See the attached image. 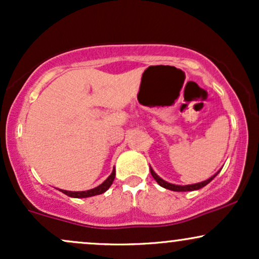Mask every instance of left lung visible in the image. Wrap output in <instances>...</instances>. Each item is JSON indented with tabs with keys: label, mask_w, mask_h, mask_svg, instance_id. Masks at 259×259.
<instances>
[{
	"label": "left lung",
	"mask_w": 259,
	"mask_h": 259,
	"mask_svg": "<svg viewBox=\"0 0 259 259\" xmlns=\"http://www.w3.org/2000/svg\"><path fill=\"white\" fill-rule=\"evenodd\" d=\"M150 171H151V174H152L153 179L156 180L157 183H158L160 186L164 187V189L171 190V191H195V190H200V189H202V187H203V186H206L207 184H209L210 181H212V180L214 179V178L217 177V174L219 173V171H218V173H215L214 175H213V177H210L209 179L202 181V183H197V184H192V185H185V186H183V185H175V184H170V183H168V181L163 180L162 178H159L158 175L154 173V170H153V169L151 168V167H150Z\"/></svg>",
	"instance_id": "1"
}]
</instances>
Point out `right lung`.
I'll return each mask as SVG.
<instances>
[{"mask_svg": "<svg viewBox=\"0 0 259 259\" xmlns=\"http://www.w3.org/2000/svg\"><path fill=\"white\" fill-rule=\"evenodd\" d=\"M115 178V170L113 169L112 174L109 175L107 179L103 181L101 185H99L97 187H95V189H91V190H88V191H67V190H61L63 194H65L67 196H69V197H75V198H85V197H91V196H96V195H101L103 194V192H106L107 190L111 187V185L113 184V180H114Z\"/></svg>", "mask_w": 259, "mask_h": 259, "instance_id": "add662e5", "label": "right lung"}]
</instances>
